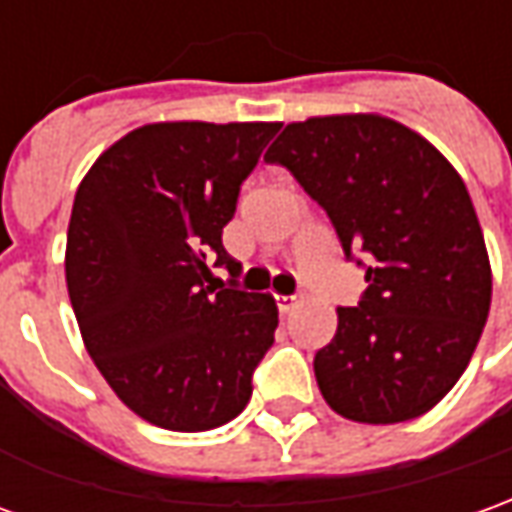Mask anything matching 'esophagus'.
Here are the masks:
<instances>
[{
  "label": "esophagus",
  "instance_id": "obj_1",
  "mask_svg": "<svg viewBox=\"0 0 512 512\" xmlns=\"http://www.w3.org/2000/svg\"><path fill=\"white\" fill-rule=\"evenodd\" d=\"M277 305H280L283 314H288V311H294L300 305V297H294V294H277Z\"/></svg>",
  "mask_w": 512,
  "mask_h": 512
}]
</instances>
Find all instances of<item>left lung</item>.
<instances>
[{"instance_id":"left-lung-1","label":"left lung","mask_w":512,"mask_h":512,"mask_svg":"<svg viewBox=\"0 0 512 512\" xmlns=\"http://www.w3.org/2000/svg\"><path fill=\"white\" fill-rule=\"evenodd\" d=\"M322 204L344 255H367V291L336 308L314 358L336 415L389 426L460 381L490 311V260L465 182L429 139L384 114L288 123L266 151Z\"/></svg>"}]
</instances>
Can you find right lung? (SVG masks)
Listing matches in <instances>:
<instances>
[{
    "label": "right lung",
    "mask_w": 512,
    "mask_h": 512,
    "mask_svg": "<svg viewBox=\"0 0 512 512\" xmlns=\"http://www.w3.org/2000/svg\"><path fill=\"white\" fill-rule=\"evenodd\" d=\"M280 123H148L97 156L66 229V291L114 395L159 429L210 431L252 398L271 294L215 285L221 232Z\"/></svg>",
    "instance_id": "obj_1"
}]
</instances>
